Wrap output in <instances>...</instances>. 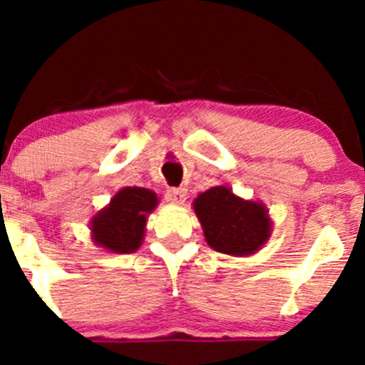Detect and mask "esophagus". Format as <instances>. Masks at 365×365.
<instances>
[{
	"instance_id": "34e87169",
	"label": "esophagus",
	"mask_w": 365,
	"mask_h": 365,
	"mask_svg": "<svg viewBox=\"0 0 365 365\" xmlns=\"http://www.w3.org/2000/svg\"><path fill=\"white\" fill-rule=\"evenodd\" d=\"M185 200H187L185 189H176V187H173V189L165 190V201H169V203L182 205L185 203Z\"/></svg>"
}]
</instances>
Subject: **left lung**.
I'll return each mask as SVG.
<instances>
[{"label":"left lung","mask_w":365,"mask_h":365,"mask_svg":"<svg viewBox=\"0 0 365 365\" xmlns=\"http://www.w3.org/2000/svg\"><path fill=\"white\" fill-rule=\"evenodd\" d=\"M205 238L215 251L231 256L256 252L270 237V219L263 205L244 201L227 187H212L194 201Z\"/></svg>","instance_id":"obj_1"}]
</instances>
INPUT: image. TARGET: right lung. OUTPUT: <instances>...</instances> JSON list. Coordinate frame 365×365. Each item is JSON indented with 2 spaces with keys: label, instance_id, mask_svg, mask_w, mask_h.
Wrapping results in <instances>:
<instances>
[{
  "label": "right lung",
  "instance_id": "right-lung-1",
  "mask_svg": "<svg viewBox=\"0 0 365 365\" xmlns=\"http://www.w3.org/2000/svg\"><path fill=\"white\" fill-rule=\"evenodd\" d=\"M157 206V196L143 187H125L108 208L91 220L95 244L111 252L127 254L139 249L145 237L146 215Z\"/></svg>",
  "mask_w": 365,
  "mask_h": 365
}]
</instances>
